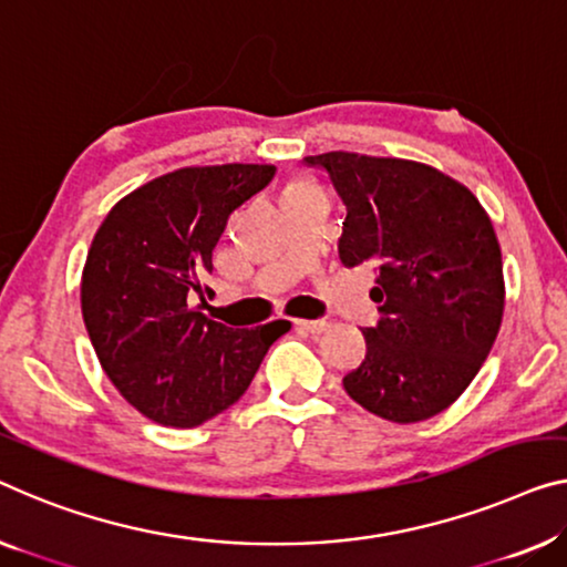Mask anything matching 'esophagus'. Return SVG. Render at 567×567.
<instances>
[{
	"mask_svg": "<svg viewBox=\"0 0 567 567\" xmlns=\"http://www.w3.org/2000/svg\"><path fill=\"white\" fill-rule=\"evenodd\" d=\"M292 323L302 333H323L328 328L326 320H292Z\"/></svg>",
	"mask_w": 567,
	"mask_h": 567,
	"instance_id": "1",
	"label": "esophagus"
}]
</instances>
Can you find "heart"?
I'll return each instance as SVG.
<instances>
[{
	"label": "heart",
	"instance_id": "1",
	"mask_svg": "<svg viewBox=\"0 0 567 567\" xmlns=\"http://www.w3.org/2000/svg\"><path fill=\"white\" fill-rule=\"evenodd\" d=\"M306 188H316V185H310V183H306V181H298V183H292L287 190H306Z\"/></svg>",
	"mask_w": 567,
	"mask_h": 567
}]
</instances>
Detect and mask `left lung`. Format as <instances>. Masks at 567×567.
Masks as SVG:
<instances>
[{
  "label": "left lung",
  "instance_id": "left-lung-1",
  "mask_svg": "<svg viewBox=\"0 0 567 567\" xmlns=\"http://www.w3.org/2000/svg\"><path fill=\"white\" fill-rule=\"evenodd\" d=\"M306 165L328 173L346 206L341 261L374 269L379 320L343 390L402 425L437 415L473 382L502 326V249L486 210L410 159L326 152Z\"/></svg>",
  "mask_w": 567,
  "mask_h": 567
}]
</instances>
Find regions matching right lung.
<instances>
[{
    "label": "right lung",
    "instance_id": "1",
    "mask_svg": "<svg viewBox=\"0 0 567 567\" xmlns=\"http://www.w3.org/2000/svg\"><path fill=\"white\" fill-rule=\"evenodd\" d=\"M275 165L183 167L109 210L81 280L83 323L106 377L142 415L196 427L229 410L255 379L287 320L229 328L193 308L214 272V249L241 203Z\"/></svg>",
    "mask_w": 567,
    "mask_h": 567
}]
</instances>
